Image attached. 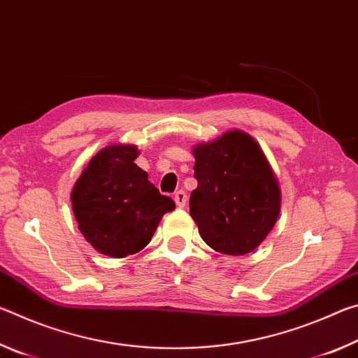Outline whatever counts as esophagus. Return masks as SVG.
<instances>
[{"label": "esophagus", "instance_id": "1", "mask_svg": "<svg viewBox=\"0 0 358 358\" xmlns=\"http://www.w3.org/2000/svg\"><path fill=\"white\" fill-rule=\"evenodd\" d=\"M173 201L177 203V207L183 208L186 205V192L185 191H177L173 194Z\"/></svg>", "mask_w": 358, "mask_h": 358}]
</instances>
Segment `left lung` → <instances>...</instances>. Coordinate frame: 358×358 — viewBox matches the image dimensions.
<instances>
[{
  "mask_svg": "<svg viewBox=\"0 0 358 358\" xmlns=\"http://www.w3.org/2000/svg\"><path fill=\"white\" fill-rule=\"evenodd\" d=\"M196 157L189 213L215 251L243 256L275 227L281 210L278 178L260 145L241 129L192 147Z\"/></svg>",
  "mask_w": 358,
  "mask_h": 358,
  "instance_id": "8db88e82",
  "label": "left lung"
}]
</instances>
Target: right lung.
Wrapping results in <instances>:
<instances>
[{"mask_svg":"<svg viewBox=\"0 0 358 358\" xmlns=\"http://www.w3.org/2000/svg\"><path fill=\"white\" fill-rule=\"evenodd\" d=\"M137 156L132 143L107 145L85 166L71 192L78 230L108 257L142 251L162 216L175 210L172 199L159 194L136 164Z\"/></svg>","mask_w":358,"mask_h":358,"instance_id":"add662e5","label":"right lung"}]
</instances>
